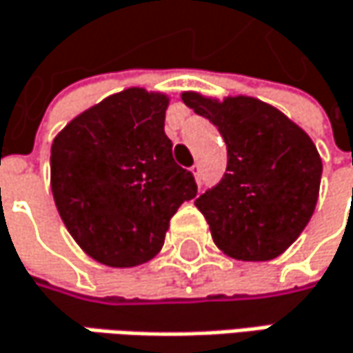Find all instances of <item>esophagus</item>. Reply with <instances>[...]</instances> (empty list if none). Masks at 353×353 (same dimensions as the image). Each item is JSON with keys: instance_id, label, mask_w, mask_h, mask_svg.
Listing matches in <instances>:
<instances>
[{"instance_id": "1", "label": "esophagus", "mask_w": 353, "mask_h": 353, "mask_svg": "<svg viewBox=\"0 0 353 353\" xmlns=\"http://www.w3.org/2000/svg\"><path fill=\"white\" fill-rule=\"evenodd\" d=\"M192 174H194V177H196V181H197V183H199V168H197V165H194V168H192Z\"/></svg>"}]
</instances>
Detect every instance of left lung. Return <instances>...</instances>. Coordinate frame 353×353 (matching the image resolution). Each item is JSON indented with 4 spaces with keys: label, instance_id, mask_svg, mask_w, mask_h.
Here are the masks:
<instances>
[{
    "label": "left lung",
    "instance_id": "8db88e82",
    "mask_svg": "<svg viewBox=\"0 0 353 353\" xmlns=\"http://www.w3.org/2000/svg\"><path fill=\"white\" fill-rule=\"evenodd\" d=\"M181 101L208 117L228 145V174L196 199L214 243L241 261L281 256L300 238L320 196L321 157L312 137L250 95L181 92Z\"/></svg>",
    "mask_w": 353,
    "mask_h": 353
}]
</instances>
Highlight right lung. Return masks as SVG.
Segmentation results:
<instances>
[{
	"label": "right lung",
	"mask_w": 353,
	"mask_h": 353,
	"mask_svg": "<svg viewBox=\"0 0 353 353\" xmlns=\"http://www.w3.org/2000/svg\"><path fill=\"white\" fill-rule=\"evenodd\" d=\"M170 95L128 88L75 115L53 137L50 183L75 243L110 268H135L163 248L170 219L197 194L163 132Z\"/></svg>",
	"instance_id": "obj_1"
}]
</instances>
